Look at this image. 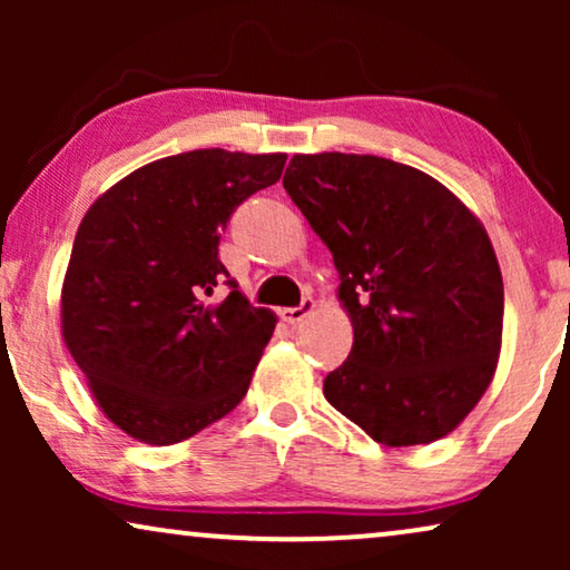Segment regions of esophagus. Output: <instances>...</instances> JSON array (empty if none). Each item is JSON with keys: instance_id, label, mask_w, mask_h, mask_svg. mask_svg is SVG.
Instances as JSON below:
<instances>
[{"instance_id": "esophagus-1", "label": "esophagus", "mask_w": 570, "mask_h": 570, "mask_svg": "<svg viewBox=\"0 0 570 570\" xmlns=\"http://www.w3.org/2000/svg\"><path fill=\"white\" fill-rule=\"evenodd\" d=\"M311 311H314V298H303L301 306L295 308H279V318H283L285 324H301L303 318H306Z\"/></svg>"}]
</instances>
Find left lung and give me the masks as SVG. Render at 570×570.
Returning <instances> with one entry per match:
<instances>
[{"instance_id": "8db88e82", "label": "left lung", "mask_w": 570, "mask_h": 570, "mask_svg": "<svg viewBox=\"0 0 570 570\" xmlns=\"http://www.w3.org/2000/svg\"><path fill=\"white\" fill-rule=\"evenodd\" d=\"M283 186L330 246L355 332L326 402L386 446L443 439L501 353L503 279L482 223L435 178L376 155H295Z\"/></svg>"}]
</instances>
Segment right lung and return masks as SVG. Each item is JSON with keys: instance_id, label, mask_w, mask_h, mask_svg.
<instances>
[{"instance_id": "add662e5", "label": "right lung", "mask_w": 570, "mask_h": 570, "mask_svg": "<svg viewBox=\"0 0 570 570\" xmlns=\"http://www.w3.org/2000/svg\"><path fill=\"white\" fill-rule=\"evenodd\" d=\"M285 160L220 147L170 155L121 178L82 217L61 334L100 410L131 439L186 441L246 396L277 318L238 293L217 246Z\"/></svg>"}]
</instances>
